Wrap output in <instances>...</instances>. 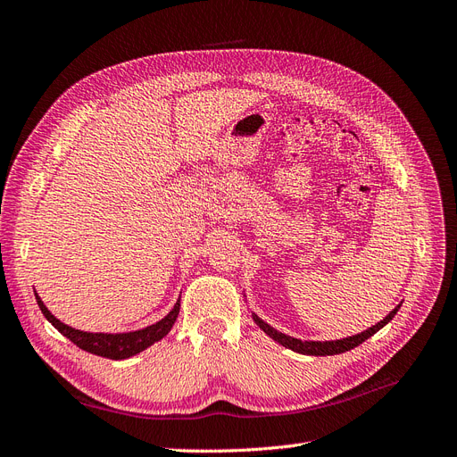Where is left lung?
Masks as SVG:
<instances>
[{"label": "left lung", "mask_w": 457, "mask_h": 457, "mask_svg": "<svg viewBox=\"0 0 457 457\" xmlns=\"http://www.w3.org/2000/svg\"><path fill=\"white\" fill-rule=\"evenodd\" d=\"M398 309H400V305L395 307L389 314H386L381 322H378L376 326H371L370 329L362 331V334L353 336V337H345V339H337V341H301V339H295V337H289L286 334H280V331H276L274 328H270L269 324L262 322L261 318L255 316V314H253V320L262 331H265L267 336H270L274 341H278L280 345H284V347H287V349H292V351L301 353V354H311V356H329V354L347 353V351L358 347V345L364 343L368 337H371L385 324H389L393 320V316L398 312Z\"/></svg>", "instance_id": "obj_1"}]
</instances>
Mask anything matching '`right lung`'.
Wrapping results in <instances>:
<instances>
[{"label":"right lung","mask_w":457,"mask_h":457,"mask_svg":"<svg viewBox=\"0 0 457 457\" xmlns=\"http://www.w3.org/2000/svg\"><path fill=\"white\" fill-rule=\"evenodd\" d=\"M36 301H37L41 312H44V316L61 331L64 337H68L74 345H78L79 349H84L96 356L110 358V361H123V358H129L137 353L145 351L146 347H150L152 343L160 341L163 336H168L170 329L173 328V324L177 320L179 309H181V301H177L173 311L165 318H162L160 322L152 324L145 329H139V331H129V334H87V331L74 329L71 326L62 324L61 320H57V318H54L47 311V307L41 303V299L37 295H36Z\"/></svg>","instance_id":"obj_1"}]
</instances>
